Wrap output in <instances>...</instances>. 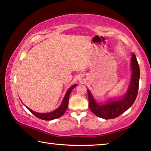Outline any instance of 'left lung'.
Returning <instances> with one entry per match:
<instances>
[{"instance_id":"1","label":"left lung","mask_w":151,"mask_h":151,"mask_svg":"<svg viewBox=\"0 0 151 151\" xmlns=\"http://www.w3.org/2000/svg\"><path fill=\"white\" fill-rule=\"evenodd\" d=\"M132 76L128 90L122 99L110 101L105 104L99 105L94 99L92 94L88 90L89 107L92 113L104 119H113L118 117L131 107L136 99L139 89V67L136 56L133 53L131 57Z\"/></svg>"}]
</instances>
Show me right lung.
Returning a JSON list of instances; mask_svg holds the SVG:
<instances>
[{
  "mask_svg": "<svg viewBox=\"0 0 151 151\" xmlns=\"http://www.w3.org/2000/svg\"><path fill=\"white\" fill-rule=\"evenodd\" d=\"M76 86V85H73L68 90L66 94H65L64 99H63L62 103H61V105L57 108V109H55V111L50 112V113H46V114H40V113H37V112L33 111V110L29 109V107H26L28 110H29L31 113H32L34 116H36V117L41 119V120H54V119L58 118L61 117V116L63 115V114L65 113V111H66L68 105V101H69V97L70 94L72 92V90H73L74 88Z\"/></svg>",
  "mask_w": 151,
  "mask_h": 151,
  "instance_id": "add662e5",
  "label": "right lung"
}]
</instances>
